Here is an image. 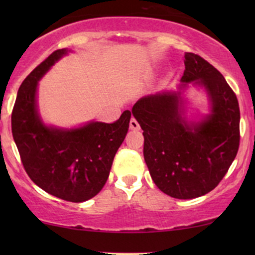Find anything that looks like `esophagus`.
I'll return each instance as SVG.
<instances>
[{"label":"esophagus","instance_id":"1","mask_svg":"<svg viewBox=\"0 0 255 255\" xmlns=\"http://www.w3.org/2000/svg\"><path fill=\"white\" fill-rule=\"evenodd\" d=\"M130 128L131 130H139V128H140V125H139V123L134 117H132L130 121Z\"/></svg>","mask_w":255,"mask_h":255}]
</instances>
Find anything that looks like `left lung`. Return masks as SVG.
Returning <instances> with one entry per match:
<instances>
[{
	"label": "left lung",
	"instance_id": "8db88e82",
	"mask_svg": "<svg viewBox=\"0 0 255 255\" xmlns=\"http://www.w3.org/2000/svg\"><path fill=\"white\" fill-rule=\"evenodd\" d=\"M183 86H204L212 113L197 124L180 115V93L144 96L132 108L142 128L144 158L152 180L174 198L190 200L215 189L238 153L240 110L219 71L195 53L184 54Z\"/></svg>",
	"mask_w": 255,
	"mask_h": 255
}]
</instances>
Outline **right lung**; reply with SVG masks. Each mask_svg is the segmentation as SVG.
<instances>
[{
	"label": "right lung",
	"instance_id": "obj_1",
	"mask_svg": "<svg viewBox=\"0 0 255 255\" xmlns=\"http://www.w3.org/2000/svg\"><path fill=\"white\" fill-rule=\"evenodd\" d=\"M66 53L65 48L54 51L22 82L11 113V131L30 179L46 193L79 203L106 184L131 113L125 110L113 124L92 122L67 131L45 127L36 108L38 81Z\"/></svg>",
	"mask_w": 255,
	"mask_h": 255
}]
</instances>
